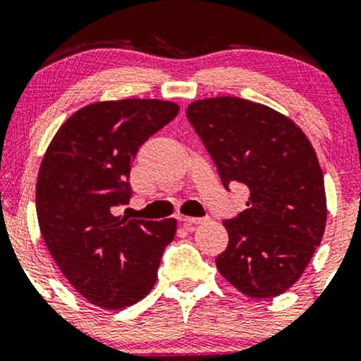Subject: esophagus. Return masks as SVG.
I'll return each instance as SVG.
<instances>
[{"mask_svg":"<svg viewBox=\"0 0 361 361\" xmlns=\"http://www.w3.org/2000/svg\"><path fill=\"white\" fill-rule=\"evenodd\" d=\"M180 221L183 226L188 227V226H197V224L205 222V219L204 217H180Z\"/></svg>","mask_w":361,"mask_h":361,"instance_id":"esophagus-1","label":"esophagus"}]
</instances>
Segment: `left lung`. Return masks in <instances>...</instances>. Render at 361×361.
Listing matches in <instances>:
<instances>
[{
    "label": "left lung",
    "mask_w": 361,
    "mask_h": 361,
    "mask_svg": "<svg viewBox=\"0 0 361 361\" xmlns=\"http://www.w3.org/2000/svg\"><path fill=\"white\" fill-rule=\"evenodd\" d=\"M186 117L224 188L246 185L247 209L224 227L221 275L244 295L271 299L300 279L326 227L324 176L309 139L270 106L221 97L193 102Z\"/></svg>",
    "instance_id": "left-lung-1"
}]
</instances>
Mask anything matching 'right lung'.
Returning <instances> with one entry per match:
<instances>
[{"label": "right lung", "mask_w": 361, "mask_h": 361, "mask_svg": "<svg viewBox=\"0 0 361 361\" xmlns=\"http://www.w3.org/2000/svg\"><path fill=\"white\" fill-rule=\"evenodd\" d=\"M161 100L102 102L78 110L54 135L37 180L40 233L62 275L98 307L117 310L151 292L176 221L114 215L132 197L139 147L178 115Z\"/></svg>", "instance_id": "obj_1"}]
</instances>
